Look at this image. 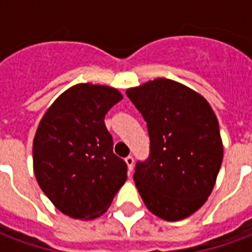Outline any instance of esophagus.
<instances>
[{
	"instance_id": "esophagus-1",
	"label": "esophagus",
	"mask_w": 252,
	"mask_h": 252,
	"mask_svg": "<svg viewBox=\"0 0 252 252\" xmlns=\"http://www.w3.org/2000/svg\"><path fill=\"white\" fill-rule=\"evenodd\" d=\"M126 166H128V170L132 171V170H133V164H135V159L132 158L131 155H129V157H126Z\"/></svg>"
}]
</instances>
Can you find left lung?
Returning a JSON list of instances; mask_svg holds the SVG:
<instances>
[{"instance_id": "1", "label": "left lung", "mask_w": 252, "mask_h": 252, "mask_svg": "<svg viewBox=\"0 0 252 252\" xmlns=\"http://www.w3.org/2000/svg\"><path fill=\"white\" fill-rule=\"evenodd\" d=\"M147 123L150 157L137 162L133 181L155 216L189 217L205 204L222 162L219 121L201 94L180 82L157 78L126 90Z\"/></svg>"}]
</instances>
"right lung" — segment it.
I'll return each instance as SVG.
<instances>
[{
	"label": "right lung",
	"instance_id": "right-lung-1",
	"mask_svg": "<svg viewBox=\"0 0 252 252\" xmlns=\"http://www.w3.org/2000/svg\"><path fill=\"white\" fill-rule=\"evenodd\" d=\"M123 94L106 85L78 83L47 109L33 139L37 184L58 211L93 220L108 211L126 181L104 119Z\"/></svg>",
	"mask_w": 252,
	"mask_h": 252
}]
</instances>
